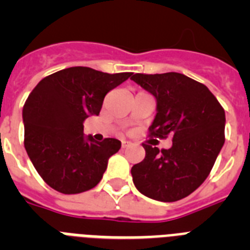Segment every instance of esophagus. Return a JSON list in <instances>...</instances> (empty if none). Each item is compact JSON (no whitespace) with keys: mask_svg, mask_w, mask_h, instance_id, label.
Returning a JSON list of instances; mask_svg holds the SVG:
<instances>
[{"mask_svg":"<svg viewBox=\"0 0 250 250\" xmlns=\"http://www.w3.org/2000/svg\"><path fill=\"white\" fill-rule=\"evenodd\" d=\"M130 145H131V143H130V141H126V140L121 141V147H123V149H126V147H129Z\"/></svg>","mask_w":250,"mask_h":250,"instance_id":"esophagus-1","label":"esophagus"}]
</instances>
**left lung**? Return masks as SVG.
Here are the masks:
<instances>
[{"mask_svg":"<svg viewBox=\"0 0 250 250\" xmlns=\"http://www.w3.org/2000/svg\"><path fill=\"white\" fill-rule=\"evenodd\" d=\"M155 98L150 136H171L170 149L143 144L145 159L131 167L134 185L159 202H176L196 190L224 145L225 112L207 86L179 72L130 77Z\"/></svg>","mask_w":250,"mask_h":250,"instance_id":"left-lung-1","label":"left lung"}]
</instances>
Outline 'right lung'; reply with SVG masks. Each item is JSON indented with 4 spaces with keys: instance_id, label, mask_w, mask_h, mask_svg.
I'll return each instance as SVG.
<instances>
[{
    "instance_id": "add662e5",
    "label": "right lung",
    "mask_w": 250,
    "mask_h": 250,
    "mask_svg": "<svg viewBox=\"0 0 250 250\" xmlns=\"http://www.w3.org/2000/svg\"><path fill=\"white\" fill-rule=\"evenodd\" d=\"M132 72L106 74L75 66L45 77L22 110L25 149L40 176L62 194H79L100 183L121 143H98L83 134V121L100 114L104 98Z\"/></svg>"
}]
</instances>
